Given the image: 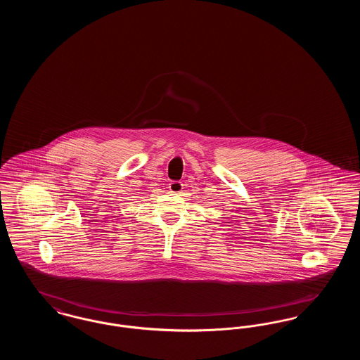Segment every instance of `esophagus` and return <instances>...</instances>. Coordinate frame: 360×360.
<instances>
[{"instance_id":"1","label":"esophagus","mask_w":360,"mask_h":360,"mask_svg":"<svg viewBox=\"0 0 360 360\" xmlns=\"http://www.w3.org/2000/svg\"><path fill=\"white\" fill-rule=\"evenodd\" d=\"M182 188H184V184H182L181 181H172V182L169 184V190H170L172 193H175V194L181 193Z\"/></svg>"}]
</instances>
